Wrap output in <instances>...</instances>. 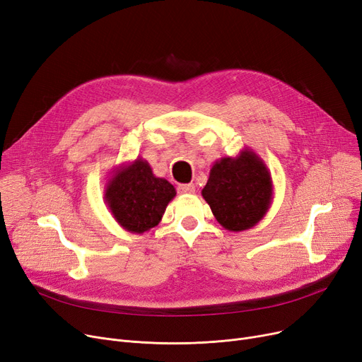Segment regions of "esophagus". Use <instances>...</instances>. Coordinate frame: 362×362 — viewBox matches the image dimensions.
Masks as SVG:
<instances>
[{
    "instance_id": "34e87169",
    "label": "esophagus",
    "mask_w": 362,
    "mask_h": 362,
    "mask_svg": "<svg viewBox=\"0 0 362 362\" xmlns=\"http://www.w3.org/2000/svg\"><path fill=\"white\" fill-rule=\"evenodd\" d=\"M177 192L179 194H194L195 192V186L192 183H183L177 186Z\"/></svg>"
}]
</instances>
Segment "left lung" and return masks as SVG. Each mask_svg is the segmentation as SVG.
Wrapping results in <instances>:
<instances>
[{
  "label": "left lung",
  "instance_id": "8db88e82",
  "mask_svg": "<svg viewBox=\"0 0 362 362\" xmlns=\"http://www.w3.org/2000/svg\"><path fill=\"white\" fill-rule=\"evenodd\" d=\"M201 194L216 220L229 232H243L258 224L274 198L270 170L250 148L236 157L217 160Z\"/></svg>",
  "mask_w": 362,
  "mask_h": 362
}]
</instances>
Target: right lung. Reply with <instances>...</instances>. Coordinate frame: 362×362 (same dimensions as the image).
Here are the masks:
<instances>
[{
    "label": "right lung",
    "mask_w": 362,
    "mask_h": 362,
    "mask_svg": "<svg viewBox=\"0 0 362 362\" xmlns=\"http://www.w3.org/2000/svg\"><path fill=\"white\" fill-rule=\"evenodd\" d=\"M175 197V186L157 177L141 157L114 168L104 191V201L114 220L126 232L136 235L156 227Z\"/></svg>",
    "instance_id": "1"
}]
</instances>
